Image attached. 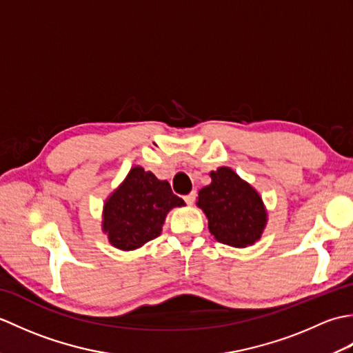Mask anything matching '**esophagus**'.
<instances>
[{"label":"esophagus","instance_id":"1","mask_svg":"<svg viewBox=\"0 0 353 353\" xmlns=\"http://www.w3.org/2000/svg\"><path fill=\"white\" fill-rule=\"evenodd\" d=\"M183 199H185V201H186V205H192V203H194V200H196V191L190 192L188 196H185Z\"/></svg>","mask_w":353,"mask_h":353}]
</instances>
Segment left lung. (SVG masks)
Returning <instances> with one entry per match:
<instances>
[{
  "mask_svg": "<svg viewBox=\"0 0 353 353\" xmlns=\"http://www.w3.org/2000/svg\"><path fill=\"white\" fill-rule=\"evenodd\" d=\"M211 179V185L199 191L197 201L208 216L209 232L216 241L234 247L258 241L267 223L259 194L228 167L212 171Z\"/></svg>",
  "mask_w": 353,
  "mask_h": 353,
  "instance_id": "obj_1",
  "label": "left lung"
}]
</instances>
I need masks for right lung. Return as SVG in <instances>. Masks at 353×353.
Instances as JSON below:
<instances>
[{
  "mask_svg": "<svg viewBox=\"0 0 353 353\" xmlns=\"http://www.w3.org/2000/svg\"><path fill=\"white\" fill-rule=\"evenodd\" d=\"M182 205L183 200L172 194L168 182L134 167L104 205L103 230L117 249H138L159 236L165 215Z\"/></svg>",
  "mask_w": 353,
  "mask_h": 353,
  "instance_id": "right-lung-1",
  "label": "right lung"
}]
</instances>
